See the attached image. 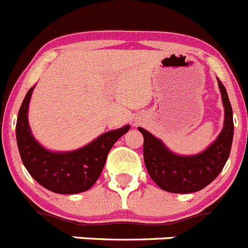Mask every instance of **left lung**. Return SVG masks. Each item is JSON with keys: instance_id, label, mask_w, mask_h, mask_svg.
Here are the masks:
<instances>
[{"instance_id": "8db88e82", "label": "left lung", "mask_w": 248, "mask_h": 248, "mask_svg": "<svg viewBox=\"0 0 248 248\" xmlns=\"http://www.w3.org/2000/svg\"><path fill=\"white\" fill-rule=\"evenodd\" d=\"M218 84L225 110L224 127L218 138L200 154L177 155L168 149L160 140L138 127L144 137L145 168L153 181L164 191L171 193L201 191L217 179L228 161L233 137L232 108L225 87L220 80Z\"/></svg>"}]
</instances>
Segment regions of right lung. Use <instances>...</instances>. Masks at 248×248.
<instances>
[{
	"label": "right lung",
	"mask_w": 248,
	"mask_h": 248,
	"mask_svg": "<svg viewBox=\"0 0 248 248\" xmlns=\"http://www.w3.org/2000/svg\"><path fill=\"white\" fill-rule=\"evenodd\" d=\"M33 90L34 87L28 90L16 126L18 149L25 169L38 184L55 193L75 194L88 191L100 176L112 145L128 131L129 126L106 132L77 150L51 152L30 131L28 108Z\"/></svg>",
	"instance_id": "right-lung-1"
}]
</instances>
